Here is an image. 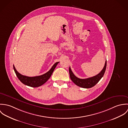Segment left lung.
Returning a JSON list of instances; mask_svg holds the SVG:
<instances>
[{"instance_id":"left-lung-1","label":"left lung","mask_w":128,"mask_h":128,"mask_svg":"<svg viewBox=\"0 0 128 128\" xmlns=\"http://www.w3.org/2000/svg\"><path fill=\"white\" fill-rule=\"evenodd\" d=\"M106 68V60L105 62L104 66L102 70L100 72V73L98 74L86 79H80L77 77L74 74L70 68H69V72L71 80L72 81L73 83L75 84L77 86H79L80 87L83 88H90L96 85L98 81L101 79V78L103 77L104 74L105 73Z\"/></svg>"}]
</instances>
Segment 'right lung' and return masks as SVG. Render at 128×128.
<instances>
[{"label":"right lung","mask_w":128,"mask_h":128,"mask_svg":"<svg viewBox=\"0 0 128 128\" xmlns=\"http://www.w3.org/2000/svg\"><path fill=\"white\" fill-rule=\"evenodd\" d=\"M58 62H56L51 68L49 70V71H48L47 72L43 75L34 77H28L22 75L17 71L14 65L13 68L18 79L24 84L32 87H37L42 85L46 82H47V81L51 77Z\"/></svg>","instance_id":"right-lung-1"}]
</instances>
